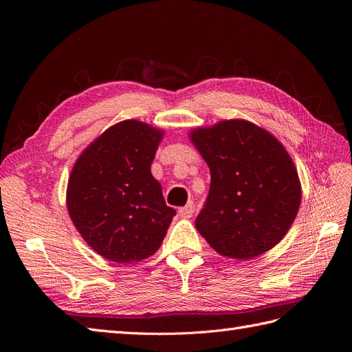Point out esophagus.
<instances>
[{
    "label": "esophagus",
    "mask_w": 352,
    "mask_h": 352,
    "mask_svg": "<svg viewBox=\"0 0 352 352\" xmlns=\"http://www.w3.org/2000/svg\"><path fill=\"white\" fill-rule=\"evenodd\" d=\"M194 211H195V208H194V204H192V202H188L186 206H184V207H180V208H179V214L182 216V217H192Z\"/></svg>",
    "instance_id": "34e87169"
}]
</instances>
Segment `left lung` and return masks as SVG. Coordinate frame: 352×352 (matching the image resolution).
<instances>
[{
  "instance_id": "1",
  "label": "left lung",
  "mask_w": 352,
  "mask_h": 352,
  "mask_svg": "<svg viewBox=\"0 0 352 352\" xmlns=\"http://www.w3.org/2000/svg\"><path fill=\"white\" fill-rule=\"evenodd\" d=\"M210 167L211 184L195 228L210 247L250 260L278 245L301 204L292 158L267 131L247 120H223L189 133Z\"/></svg>"
}]
</instances>
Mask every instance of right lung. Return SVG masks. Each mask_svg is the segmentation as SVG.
I'll return each mask as SVG.
<instances>
[{"label": "right lung", "instance_id": "right-lung-1", "mask_svg": "<svg viewBox=\"0 0 352 352\" xmlns=\"http://www.w3.org/2000/svg\"><path fill=\"white\" fill-rule=\"evenodd\" d=\"M163 131L123 120L100 135L74 163L67 210L89 247L114 263L141 261L162 245L176 216L151 163Z\"/></svg>", "mask_w": 352, "mask_h": 352}]
</instances>
